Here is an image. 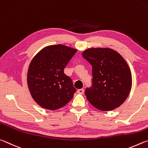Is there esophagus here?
<instances>
[{"label":"esophagus","instance_id":"34e87169","mask_svg":"<svg viewBox=\"0 0 148 148\" xmlns=\"http://www.w3.org/2000/svg\"><path fill=\"white\" fill-rule=\"evenodd\" d=\"M84 92V89H79L77 90V94H83Z\"/></svg>","mask_w":148,"mask_h":148}]
</instances>
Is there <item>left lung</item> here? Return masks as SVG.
<instances>
[{
    "mask_svg": "<svg viewBox=\"0 0 148 148\" xmlns=\"http://www.w3.org/2000/svg\"><path fill=\"white\" fill-rule=\"evenodd\" d=\"M82 55L92 66V85L85 90L88 101L102 111L120 107L132 87L131 73L126 61L110 48H90Z\"/></svg>",
    "mask_w": 148,
    "mask_h": 148,
    "instance_id": "obj_1",
    "label": "left lung"
}]
</instances>
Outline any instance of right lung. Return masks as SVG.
I'll use <instances>...</instances> for the list:
<instances>
[{
    "instance_id": "right-lung-1",
    "label": "right lung",
    "mask_w": 148,
    "mask_h": 148,
    "mask_svg": "<svg viewBox=\"0 0 148 148\" xmlns=\"http://www.w3.org/2000/svg\"><path fill=\"white\" fill-rule=\"evenodd\" d=\"M77 51L61 44L45 47L34 57L27 73L28 87L33 99L45 109L66 105L76 92L64 69Z\"/></svg>"
}]
</instances>
